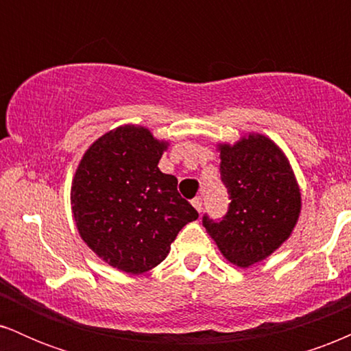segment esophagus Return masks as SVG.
Wrapping results in <instances>:
<instances>
[{"label": "esophagus", "instance_id": "34e87169", "mask_svg": "<svg viewBox=\"0 0 351 351\" xmlns=\"http://www.w3.org/2000/svg\"><path fill=\"white\" fill-rule=\"evenodd\" d=\"M191 204L195 206L196 211L201 213V209H203V198H201V196H196V198L191 201Z\"/></svg>", "mask_w": 351, "mask_h": 351}]
</instances>
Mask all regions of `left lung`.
<instances>
[{
    "label": "left lung",
    "instance_id": "left-lung-1",
    "mask_svg": "<svg viewBox=\"0 0 351 351\" xmlns=\"http://www.w3.org/2000/svg\"><path fill=\"white\" fill-rule=\"evenodd\" d=\"M219 150L221 181L231 203L221 219L204 215L203 226L226 259L247 267L291 236L300 215V189L285 155L267 136L252 134Z\"/></svg>",
    "mask_w": 351,
    "mask_h": 351
}]
</instances>
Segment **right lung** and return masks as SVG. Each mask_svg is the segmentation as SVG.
<instances>
[{"label": "right lung", "instance_id": "obj_1", "mask_svg": "<svg viewBox=\"0 0 351 351\" xmlns=\"http://www.w3.org/2000/svg\"><path fill=\"white\" fill-rule=\"evenodd\" d=\"M165 148L148 128L123 125L92 143L72 181L80 237L123 272L142 274L158 265L181 228L198 217L181 198L178 180L160 171Z\"/></svg>", "mask_w": 351, "mask_h": 351}]
</instances>
